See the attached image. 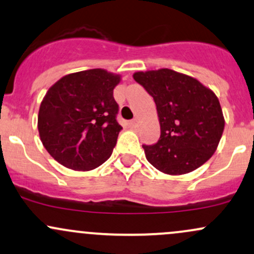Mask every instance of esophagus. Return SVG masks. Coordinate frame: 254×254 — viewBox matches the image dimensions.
Masks as SVG:
<instances>
[{"instance_id": "obj_1", "label": "esophagus", "mask_w": 254, "mask_h": 254, "mask_svg": "<svg viewBox=\"0 0 254 254\" xmlns=\"http://www.w3.org/2000/svg\"><path fill=\"white\" fill-rule=\"evenodd\" d=\"M129 127H137V119H132V121L129 122Z\"/></svg>"}]
</instances>
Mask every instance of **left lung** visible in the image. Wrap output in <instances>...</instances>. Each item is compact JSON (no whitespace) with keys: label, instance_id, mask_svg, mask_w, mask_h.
<instances>
[{"label":"left lung","instance_id":"8db88e82","mask_svg":"<svg viewBox=\"0 0 254 254\" xmlns=\"http://www.w3.org/2000/svg\"><path fill=\"white\" fill-rule=\"evenodd\" d=\"M133 79L153 97L160 123L157 143L142 146L147 160L168 175L200 168L216 152L224 130V117L213 91L169 68L136 72Z\"/></svg>","mask_w":254,"mask_h":254}]
</instances>
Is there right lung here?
I'll return each instance as SVG.
<instances>
[{"label": "right lung", "mask_w": 254, "mask_h": 254, "mask_svg": "<svg viewBox=\"0 0 254 254\" xmlns=\"http://www.w3.org/2000/svg\"><path fill=\"white\" fill-rule=\"evenodd\" d=\"M121 76L94 68L67 74L50 86L38 112L44 148L58 163L77 171L104 164L119 131L113 89Z\"/></svg>", "instance_id": "obj_1"}]
</instances>
